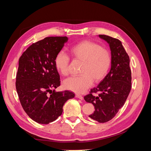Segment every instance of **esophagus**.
I'll use <instances>...</instances> for the list:
<instances>
[{
  "instance_id": "obj_1",
  "label": "esophagus",
  "mask_w": 151,
  "mask_h": 151,
  "mask_svg": "<svg viewBox=\"0 0 151 151\" xmlns=\"http://www.w3.org/2000/svg\"><path fill=\"white\" fill-rule=\"evenodd\" d=\"M75 97L78 98V99H80V100H83V96L80 94H76Z\"/></svg>"
}]
</instances>
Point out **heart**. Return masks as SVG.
Masks as SVG:
<instances>
[{
	"mask_svg": "<svg viewBox=\"0 0 151 151\" xmlns=\"http://www.w3.org/2000/svg\"><path fill=\"white\" fill-rule=\"evenodd\" d=\"M70 53L73 58L83 62L80 69L81 75L66 79L65 88L76 93H82L94 83H99L106 76L111 63V54L108 49L100 47L92 41L84 40L71 46ZM70 59L65 52L59 51L55 58L57 70L64 76L68 74Z\"/></svg>",
	"mask_w": 151,
	"mask_h": 151,
	"instance_id": "b5f03b06",
	"label": "heart"
}]
</instances>
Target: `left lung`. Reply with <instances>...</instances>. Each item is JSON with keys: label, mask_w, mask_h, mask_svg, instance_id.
Returning a JSON list of instances; mask_svg holds the SVG:
<instances>
[{"label": "left lung", "mask_w": 151, "mask_h": 151, "mask_svg": "<svg viewBox=\"0 0 151 151\" xmlns=\"http://www.w3.org/2000/svg\"><path fill=\"white\" fill-rule=\"evenodd\" d=\"M108 43L111 63L109 72L96 87L84 97L86 102L94 106L90 118L105 123L114 118L124 105L131 88V72L129 57L119 40L106 35H98ZM98 93V96L92 95Z\"/></svg>", "instance_id": "1"}]
</instances>
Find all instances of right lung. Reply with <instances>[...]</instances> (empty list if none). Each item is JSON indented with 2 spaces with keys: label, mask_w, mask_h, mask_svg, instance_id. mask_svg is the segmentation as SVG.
Returning a JSON list of instances; mask_svg holds the SVG:
<instances>
[{
  "label": "right lung",
  "mask_w": 151,
  "mask_h": 151,
  "mask_svg": "<svg viewBox=\"0 0 151 151\" xmlns=\"http://www.w3.org/2000/svg\"><path fill=\"white\" fill-rule=\"evenodd\" d=\"M68 39L45 37L30 45L19 59L16 91L24 110L38 123L48 124L56 120L62 114L65 103L75 97L68 90H51L60 86L55 58Z\"/></svg>",
  "instance_id": "add662e5"
}]
</instances>
